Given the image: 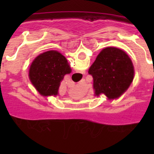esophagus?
I'll return each mask as SVG.
<instances>
[{
	"instance_id": "34e87169",
	"label": "esophagus",
	"mask_w": 154,
	"mask_h": 154,
	"mask_svg": "<svg viewBox=\"0 0 154 154\" xmlns=\"http://www.w3.org/2000/svg\"><path fill=\"white\" fill-rule=\"evenodd\" d=\"M85 72H74L72 75V77L73 80H75V81H78L81 78L82 74H85Z\"/></svg>"
}]
</instances>
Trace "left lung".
<instances>
[{"instance_id": "left-lung-1", "label": "left lung", "mask_w": 154, "mask_h": 154, "mask_svg": "<svg viewBox=\"0 0 154 154\" xmlns=\"http://www.w3.org/2000/svg\"><path fill=\"white\" fill-rule=\"evenodd\" d=\"M96 96L104 94L109 99L120 96L133 79L134 69L130 58L122 50L109 47L102 50L91 65Z\"/></svg>"}]
</instances>
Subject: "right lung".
I'll return each mask as SVG.
<instances>
[{"label":"right lung","instance_id":"1","mask_svg":"<svg viewBox=\"0 0 154 154\" xmlns=\"http://www.w3.org/2000/svg\"><path fill=\"white\" fill-rule=\"evenodd\" d=\"M71 72L65 56L56 51L42 53L35 58L29 70V78L42 96H56L61 81Z\"/></svg>","mask_w":154,"mask_h":154}]
</instances>
